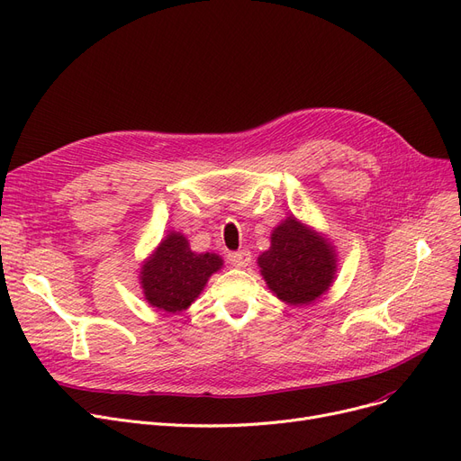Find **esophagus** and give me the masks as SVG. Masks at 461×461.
Segmentation results:
<instances>
[{
    "instance_id": "obj_1",
    "label": "esophagus",
    "mask_w": 461,
    "mask_h": 461,
    "mask_svg": "<svg viewBox=\"0 0 461 461\" xmlns=\"http://www.w3.org/2000/svg\"><path fill=\"white\" fill-rule=\"evenodd\" d=\"M250 259H252V254L249 250H239V252H233L230 256V261L231 265H235V267H247V265H250Z\"/></svg>"
}]
</instances>
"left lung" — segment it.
I'll return each mask as SVG.
<instances>
[{"label":"left lung","instance_id":"obj_1","mask_svg":"<svg viewBox=\"0 0 461 461\" xmlns=\"http://www.w3.org/2000/svg\"><path fill=\"white\" fill-rule=\"evenodd\" d=\"M271 292L292 306L312 304L336 276V252L329 240L287 216L271 233V247L258 258Z\"/></svg>","mask_w":461,"mask_h":461}]
</instances>
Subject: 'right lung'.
<instances>
[{"label": "right lung", "mask_w": 461, "mask_h": 461, "mask_svg": "<svg viewBox=\"0 0 461 461\" xmlns=\"http://www.w3.org/2000/svg\"><path fill=\"white\" fill-rule=\"evenodd\" d=\"M222 265L221 256L192 252L185 235L169 231L140 271L145 301L157 310L183 312L198 299L209 276Z\"/></svg>", "instance_id": "1"}]
</instances>
